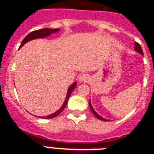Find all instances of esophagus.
I'll list each match as a JSON object with an SVG mask.
<instances>
[{
  "instance_id": "1",
  "label": "esophagus",
  "mask_w": 154,
  "mask_h": 154,
  "mask_svg": "<svg viewBox=\"0 0 154 154\" xmlns=\"http://www.w3.org/2000/svg\"><path fill=\"white\" fill-rule=\"evenodd\" d=\"M79 79L80 82H85V83H87L90 81L91 78L90 76L88 74H82L79 77Z\"/></svg>"
}]
</instances>
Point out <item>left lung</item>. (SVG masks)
I'll return each mask as SVG.
<instances>
[{
	"instance_id": "1",
	"label": "left lung",
	"mask_w": 154,
	"mask_h": 154,
	"mask_svg": "<svg viewBox=\"0 0 154 154\" xmlns=\"http://www.w3.org/2000/svg\"><path fill=\"white\" fill-rule=\"evenodd\" d=\"M135 50H136V51H137V52L140 53L141 55H143V52L142 48H141L140 45L139 44V43H137V42H136V43H135ZM89 107H90V109H91V111H92V113H93L94 115H95V116H96V117L97 118V119H100V120H103V121H107V119H104V118H103V117H102V116H99V114H98V113H96V111H95V110H94V109L92 108V104H91L90 101H89Z\"/></svg>"
}]
</instances>
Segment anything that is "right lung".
Instances as JSON below:
<instances>
[{"label": "right lung", "mask_w": 154, "mask_h": 154, "mask_svg": "<svg viewBox=\"0 0 154 154\" xmlns=\"http://www.w3.org/2000/svg\"><path fill=\"white\" fill-rule=\"evenodd\" d=\"M59 31L58 28H55V29H51V28H45V29H39V30H36V31H31V33L28 34V35H27L24 39H23L21 45H20V47L19 48L22 47V46L24 45L26 42H29V41L33 40V39H36V38H45V37L48 36V35H50L51 34L55 33V32H57V31ZM75 86H76V82H74L72 85L69 87V89H68L66 99H65V102H64L63 105H62V106L61 107V108L59 109L57 112H55V113L51 114V115L47 116H42V117L40 118H42V119H51V118H55L56 117V116H58L59 115L62 111H63L64 109L65 108V106H66L68 101H69V96H70L71 93L72 92V91L75 89Z\"/></svg>", "instance_id": "1"}]
</instances>
